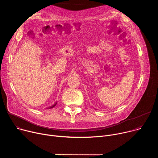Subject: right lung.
<instances>
[{
    "label": "right lung",
    "instance_id": "obj_1",
    "mask_svg": "<svg viewBox=\"0 0 158 158\" xmlns=\"http://www.w3.org/2000/svg\"><path fill=\"white\" fill-rule=\"evenodd\" d=\"M57 102H56V103H55V104H54V105H52V106H51V107H48V108H49V109H51V108H52V107H54V106H56V104H57Z\"/></svg>",
    "mask_w": 158,
    "mask_h": 158
}]
</instances>
